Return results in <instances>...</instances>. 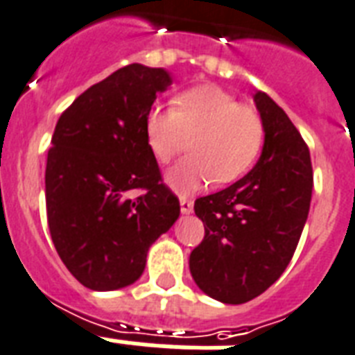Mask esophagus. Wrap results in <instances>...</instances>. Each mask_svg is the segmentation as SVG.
<instances>
[{
    "mask_svg": "<svg viewBox=\"0 0 355 355\" xmlns=\"http://www.w3.org/2000/svg\"><path fill=\"white\" fill-rule=\"evenodd\" d=\"M180 212L182 214H191L193 212V202L189 201V199H180Z\"/></svg>",
    "mask_w": 355,
    "mask_h": 355,
    "instance_id": "1",
    "label": "esophagus"
}]
</instances>
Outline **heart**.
<instances>
[{"mask_svg": "<svg viewBox=\"0 0 355 355\" xmlns=\"http://www.w3.org/2000/svg\"><path fill=\"white\" fill-rule=\"evenodd\" d=\"M148 148L167 164L188 148L193 154L166 175L178 193L218 182H234L248 171L264 141L262 119L253 105L218 85H199L178 94L177 107L154 105L145 117ZM192 141H189V137Z\"/></svg>", "mask_w": 355, "mask_h": 355, "instance_id": "1", "label": "heart"}]
</instances>
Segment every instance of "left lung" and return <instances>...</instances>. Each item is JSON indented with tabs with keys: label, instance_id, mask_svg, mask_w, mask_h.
<instances>
[{
	"label": "left lung",
	"instance_id": "1",
	"mask_svg": "<svg viewBox=\"0 0 355 355\" xmlns=\"http://www.w3.org/2000/svg\"><path fill=\"white\" fill-rule=\"evenodd\" d=\"M264 126L255 167L238 182L196 201L205 240L189 255V272L207 296L245 304L274 285L304 231L313 193L309 148L279 105L253 94Z\"/></svg>",
	"mask_w": 355,
	"mask_h": 355
}]
</instances>
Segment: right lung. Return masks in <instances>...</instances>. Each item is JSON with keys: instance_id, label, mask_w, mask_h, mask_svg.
Instances as JSON below:
<instances>
[{"instance_id": "right-lung-1", "label": "right lung", "mask_w": 355, "mask_h": 355, "mask_svg": "<svg viewBox=\"0 0 355 355\" xmlns=\"http://www.w3.org/2000/svg\"><path fill=\"white\" fill-rule=\"evenodd\" d=\"M173 83L134 63L89 87L59 117L46 162V214L69 272L91 291L139 279L148 248L180 216L148 148L145 117ZM134 189L146 193L132 198Z\"/></svg>"}]
</instances>
